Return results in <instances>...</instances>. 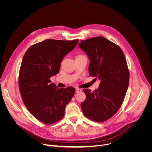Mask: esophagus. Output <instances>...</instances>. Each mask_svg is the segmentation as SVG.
<instances>
[{"label": "esophagus", "instance_id": "esophagus-1", "mask_svg": "<svg viewBox=\"0 0 152 152\" xmlns=\"http://www.w3.org/2000/svg\"><path fill=\"white\" fill-rule=\"evenodd\" d=\"M75 91H76V92H79L81 91V89H80L79 88H75Z\"/></svg>", "mask_w": 152, "mask_h": 152}]
</instances>
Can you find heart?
I'll return each instance as SVG.
<instances>
[{
	"instance_id": "1",
	"label": "heart",
	"mask_w": 152,
	"mask_h": 152,
	"mask_svg": "<svg viewBox=\"0 0 152 152\" xmlns=\"http://www.w3.org/2000/svg\"><path fill=\"white\" fill-rule=\"evenodd\" d=\"M81 56V55H80V56ZM78 56H77V57H78Z\"/></svg>"
}]
</instances>
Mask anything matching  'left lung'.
Returning a JSON list of instances; mask_svg holds the SVG:
<instances>
[{"mask_svg":"<svg viewBox=\"0 0 152 152\" xmlns=\"http://www.w3.org/2000/svg\"><path fill=\"white\" fill-rule=\"evenodd\" d=\"M78 45L89 58V75L101 80L94 91L83 89L86 99L81 108L87 118L102 122L112 117L124 102L129 82L127 62L122 49L104 37L81 40Z\"/></svg>","mask_w":152,"mask_h":152,"instance_id":"8db88e82","label":"left lung"}]
</instances>
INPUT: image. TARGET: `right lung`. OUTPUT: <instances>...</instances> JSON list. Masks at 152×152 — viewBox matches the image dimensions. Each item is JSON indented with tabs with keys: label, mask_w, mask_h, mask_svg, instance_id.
<instances>
[{
	"label": "right lung",
	"mask_w": 152,
	"mask_h": 152,
	"mask_svg": "<svg viewBox=\"0 0 152 152\" xmlns=\"http://www.w3.org/2000/svg\"><path fill=\"white\" fill-rule=\"evenodd\" d=\"M78 42L45 40L30 46L23 56L19 75L22 99L30 113L44 124L61 120L75 94L74 87L58 89L50 78L59 72L63 58Z\"/></svg>",
	"instance_id": "1"
}]
</instances>
